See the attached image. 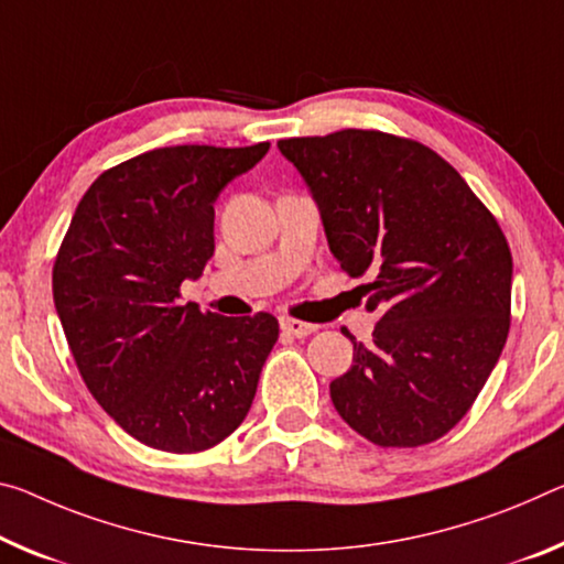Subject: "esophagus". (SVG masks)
Returning <instances> with one entry per match:
<instances>
[{
	"mask_svg": "<svg viewBox=\"0 0 564 564\" xmlns=\"http://www.w3.org/2000/svg\"><path fill=\"white\" fill-rule=\"evenodd\" d=\"M281 328L285 330V334L299 336V338L311 336V334H316V330H318L316 324H306V321H299V318H291V316L281 318Z\"/></svg>",
	"mask_w": 564,
	"mask_h": 564,
	"instance_id": "1",
	"label": "esophagus"
}]
</instances>
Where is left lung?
I'll list each match as a JSON object with an SVG mask.
<instances>
[{
  "label": "left lung",
  "instance_id": "obj_1",
  "mask_svg": "<svg viewBox=\"0 0 564 564\" xmlns=\"http://www.w3.org/2000/svg\"><path fill=\"white\" fill-rule=\"evenodd\" d=\"M318 203L330 253L381 318L330 381L379 446L442 440L475 404L509 334L512 253L497 218L432 148L381 130L279 140ZM348 336V334H346Z\"/></svg>",
  "mask_w": 564,
  "mask_h": 564
}]
</instances>
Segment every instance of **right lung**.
<instances>
[{
    "label": "right lung",
    "instance_id": "right-lung-1",
    "mask_svg": "<svg viewBox=\"0 0 564 564\" xmlns=\"http://www.w3.org/2000/svg\"><path fill=\"white\" fill-rule=\"evenodd\" d=\"M271 142L158 148L87 187L52 268V296L89 394L138 442L195 454L253 404L279 321L181 301L216 250L213 203Z\"/></svg>",
    "mask_w": 564,
    "mask_h": 564
}]
</instances>
